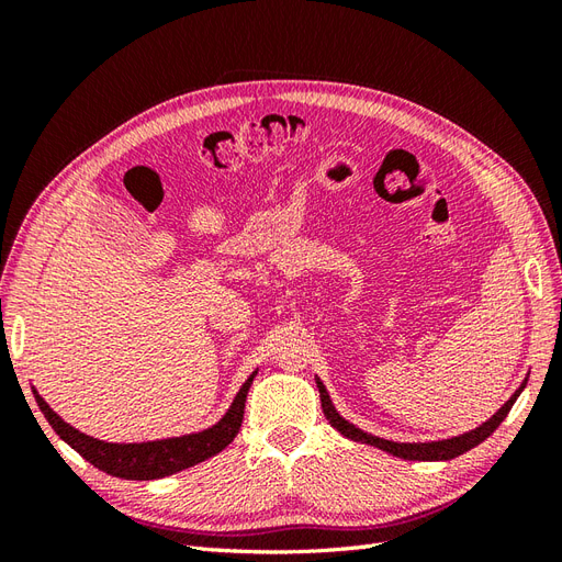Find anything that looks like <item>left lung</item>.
<instances>
[{"label":"left lung","mask_w":562,"mask_h":562,"mask_svg":"<svg viewBox=\"0 0 562 562\" xmlns=\"http://www.w3.org/2000/svg\"><path fill=\"white\" fill-rule=\"evenodd\" d=\"M525 384H527V380H522V384L514 391V396L508 398L487 422H483L481 427H475V429H471L467 434L452 436V438H443V440H427V443H398V440H386V438H380V436H372V434L356 427V424L347 422L342 415L335 411V405L330 401V394H328L326 384H323L316 378L323 415H326V419L330 422L333 429H337L342 436L356 440V443H366V446H372V448H380V450L394 454V457L413 459V462H448V459H454L459 454H464L467 450L475 448L479 443H483V440L506 419L508 411H512V407H514V403L520 396V391L525 389Z\"/></svg>","instance_id":"8db88e82"}]
</instances>
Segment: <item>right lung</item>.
<instances>
[{
  "label": "right lung",
  "instance_id": "obj_1",
  "mask_svg": "<svg viewBox=\"0 0 562 562\" xmlns=\"http://www.w3.org/2000/svg\"><path fill=\"white\" fill-rule=\"evenodd\" d=\"M255 375H258V370L250 372L241 389L236 391L227 413L213 427L201 429L196 434L147 440V443H108V440H98L89 434H81L58 413H54V407L37 394L35 386H32V394H35L40 411L44 413L50 427H54V431L95 469L124 481H157L182 469H190L199 462H206L209 457L223 452L232 443L241 429L246 396Z\"/></svg>",
  "mask_w": 562,
  "mask_h": 562
}]
</instances>
